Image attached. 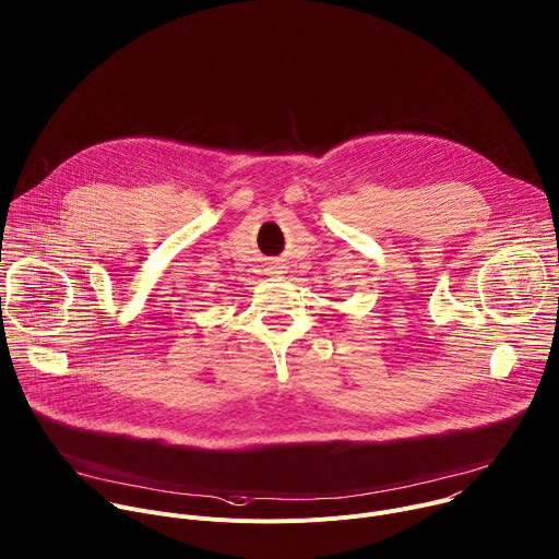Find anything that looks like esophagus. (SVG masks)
Listing matches in <instances>:
<instances>
[{"mask_svg": "<svg viewBox=\"0 0 559 559\" xmlns=\"http://www.w3.org/2000/svg\"><path fill=\"white\" fill-rule=\"evenodd\" d=\"M267 274H270V276H278V274H285V265H283V261H281V259H274V261H270V263H267Z\"/></svg>", "mask_w": 559, "mask_h": 559, "instance_id": "34e87169", "label": "esophagus"}]
</instances>
